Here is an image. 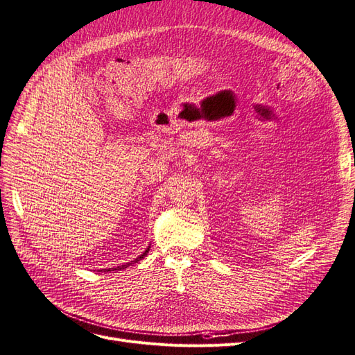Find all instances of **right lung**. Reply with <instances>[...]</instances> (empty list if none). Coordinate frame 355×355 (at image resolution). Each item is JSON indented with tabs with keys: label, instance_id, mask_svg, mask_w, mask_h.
<instances>
[{
	"label": "right lung",
	"instance_id": "add662e5",
	"mask_svg": "<svg viewBox=\"0 0 355 355\" xmlns=\"http://www.w3.org/2000/svg\"><path fill=\"white\" fill-rule=\"evenodd\" d=\"M148 251H150V247L146 248L141 255H138L137 259H133L132 261H129V263H125V264H121V266H117V267H113V268H107V272H114V270H123V268H126V267H129V266H132V264H135V263H138L139 260H142L144 257L148 254Z\"/></svg>",
	"mask_w": 355,
	"mask_h": 355
}]
</instances>
